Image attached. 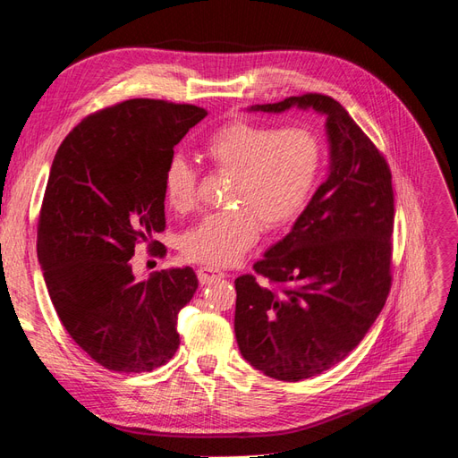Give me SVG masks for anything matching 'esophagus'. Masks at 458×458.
<instances>
[{
	"instance_id": "34e87169",
	"label": "esophagus",
	"mask_w": 458,
	"mask_h": 458,
	"mask_svg": "<svg viewBox=\"0 0 458 458\" xmlns=\"http://www.w3.org/2000/svg\"><path fill=\"white\" fill-rule=\"evenodd\" d=\"M197 276H199V280H201V284H210V283H215V280L225 278V273L218 271V268H215V267H201L197 271Z\"/></svg>"
}]
</instances>
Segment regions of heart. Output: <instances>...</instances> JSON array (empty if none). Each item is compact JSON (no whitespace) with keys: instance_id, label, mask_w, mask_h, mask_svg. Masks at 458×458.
I'll list each match as a JSON object with an SVG mask.
<instances>
[{"instance_id":"obj_1","label":"heart","mask_w":458,"mask_h":458,"mask_svg":"<svg viewBox=\"0 0 458 458\" xmlns=\"http://www.w3.org/2000/svg\"><path fill=\"white\" fill-rule=\"evenodd\" d=\"M203 157L220 175H228V208L207 215L182 238V251L195 263H236L259 238L261 225L278 232L294 225L310 205L325 164V143L313 127L232 120L203 143ZM166 205L178 215L197 207L199 170L182 155L164 168Z\"/></svg>"}]
</instances>
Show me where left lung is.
Returning <instances> with one entry per match:
<instances>
[{
	"mask_svg": "<svg viewBox=\"0 0 458 458\" xmlns=\"http://www.w3.org/2000/svg\"><path fill=\"white\" fill-rule=\"evenodd\" d=\"M292 106L327 115L331 174L288 236L233 283L242 356L278 381L310 379L343 361L377 319L393 284L394 193L383 152L321 92L253 110Z\"/></svg>",
	"mask_w": 458,
	"mask_h": 458,
	"instance_id": "left-lung-1",
	"label": "left lung"
}]
</instances>
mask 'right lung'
<instances>
[{
  "instance_id": "obj_1",
  "label": "right lung",
  "mask_w": 458,
  "mask_h": 458,
  "mask_svg": "<svg viewBox=\"0 0 458 458\" xmlns=\"http://www.w3.org/2000/svg\"><path fill=\"white\" fill-rule=\"evenodd\" d=\"M207 115L193 104L131 98L89 114L52 162L38 215V261L57 318L75 344L117 373L152 371L180 346V310L199 286L191 267L139 283L131 257L166 248L164 168Z\"/></svg>"
}]
</instances>
